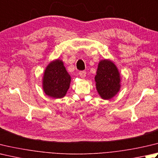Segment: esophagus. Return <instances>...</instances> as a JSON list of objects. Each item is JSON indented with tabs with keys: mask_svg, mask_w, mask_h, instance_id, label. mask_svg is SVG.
<instances>
[{
	"mask_svg": "<svg viewBox=\"0 0 158 158\" xmlns=\"http://www.w3.org/2000/svg\"><path fill=\"white\" fill-rule=\"evenodd\" d=\"M79 76L81 77V78H84V77H85V75H86V72L85 71H80V72L79 73Z\"/></svg>",
	"mask_w": 158,
	"mask_h": 158,
	"instance_id": "esophagus-1",
	"label": "esophagus"
}]
</instances>
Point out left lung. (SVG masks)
Masks as SVG:
<instances>
[{
    "instance_id": "obj_1",
    "label": "left lung",
    "mask_w": 158,
    "mask_h": 158,
    "mask_svg": "<svg viewBox=\"0 0 158 158\" xmlns=\"http://www.w3.org/2000/svg\"><path fill=\"white\" fill-rule=\"evenodd\" d=\"M94 79L98 93L103 99H111L120 90V73L112 61L103 60L98 63Z\"/></svg>"
}]
</instances>
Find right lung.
Returning a JSON list of instances; mask_svg holds the SVG:
<instances>
[{
    "label": "right lung",
    "mask_w": 158,
    "mask_h": 158,
    "mask_svg": "<svg viewBox=\"0 0 158 158\" xmlns=\"http://www.w3.org/2000/svg\"><path fill=\"white\" fill-rule=\"evenodd\" d=\"M70 81L71 77L63 61L56 60L51 61L44 70L42 79L43 89L48 97L63 98L69 89Z\"/></svg>",
    "instance_id": "add662e5"
}]
</instances>
